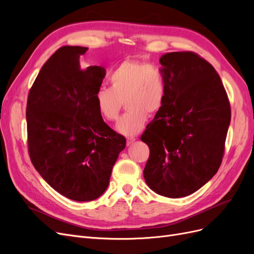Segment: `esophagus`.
Returning a JSON list of instances; mask_svg holds the SVG:
<instances>
[{
    "mask_svg": "<svg viewBox=\"0 0 254 254\" xmlns=\"http://www.w3.org/2000/svg\"><path fill=\"white\" fill-rule=\"evenodd\" d=\"M135 141V137L134 136H128L127 137V145H131L133 142Z\"/></svg>",
    "mask_w": 254,
    "mask_h": 254,
    "instance_id": "1",
    "label": "esophagus"
}]
</instances>
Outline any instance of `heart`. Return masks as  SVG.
Listing matches in <instances>:
<instances>
[{"mask_svg":"<svg viewBox=\"0 0 254 254\" xmlns=\"http://www.w3.org/2000/svg\"><path fill=\"white\" fill-rule=\"evenodd\" d=\"M110 87L98 88L94 102L98 113L109 122L117 121L125 102L128 111L117 124L124 135L139 133L148 114L158 113L165 103L167 84L159 66L139 60H124L109 76Z\"/></svg>","mask_w":254,"mask_h":254,"instance_id":"1","label":"heart"}]
</instances>
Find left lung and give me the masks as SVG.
I'll list each match as a JSON object with an SVG mask.
<instances>
[{"label": "left lung", "mask_w": 254, "mask_h": 254, "mask_svg": "<svg viewBox=\"0 0 254 254\" xmlns=\"http://www.w3.org/2000/svg\"><path fill=\"white\" fill-rule=\"evenodd\" d=\"M165 103L141 135L149 158L144 178L157 194H193L217 173L225 153L231 107L213 65L194 52L167 53L160 59Z\"/></svg>", "instance_id": "left-lung-1"}]
</instances>
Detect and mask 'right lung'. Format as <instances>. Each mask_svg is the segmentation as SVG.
I'll list each match as a JSON object with an SVG mask.
<instances>
[{
	"mask_svg": "<svg viewBox=\"0 0 254 254\" xmlns=\"http://www.w3.org/2000/svg\"><path fill=\"white\" fill-rule=\"evenodd\" d=\"M88 48L65 45L48 59L28 92L27 147L42 178L61 195L92 201L108 188L125 136L104 122L94 95L106 70L81 68Z\"/></svg>",
	"mask_w": 254,
	"mask_h": 254,
	"instance_id": "obj_1",
	"label": "right lung"
}]
</instances>
